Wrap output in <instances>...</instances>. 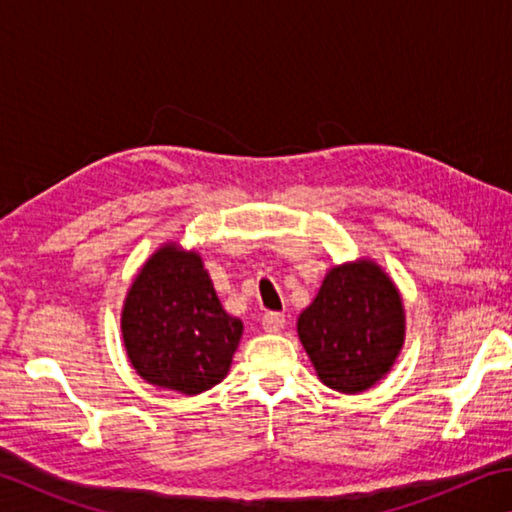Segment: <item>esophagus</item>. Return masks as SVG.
Here are the masks:
<instances>
[{
    "label": "esophagus",
    "instance_id": "1",
    "mask_svg": "<svg viewBox=\"0 0 512 512\" xmlns=\"http://www.w3.org/2000/svg\"><path fill=\"white\" fill-rule=\"evenodd\" d=\"M262 325L266 332H280V329H284V325H287V318H284V314H280V311H268V314H264L262 318Z\"/></svg>",
    "mask_w": 512,
    "mask_h": 512
}]
</instances>
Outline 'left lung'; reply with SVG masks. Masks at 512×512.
<instances>
[{
	"label": "left lung",
	"instance_id": "1",
	"mask_svg": "<svg viewBox=\"0 0 512 512\" xmlns=\"http://www.w3.org/2000/svg\"><path fill=\"white\" fill-rule=\"evenodd\" d=\"M298 336L325 386L348 395L368 391L404 345L400 291L370 259L334 266L300 314Z\"/></svg>",
	"mask_w": 512,
	"mask_h": 512
}]
</instances>
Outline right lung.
<instances>
[{
	"instance_id": "obj_1",
	"label": "right lung",
	"mask_w": 512,
	"mask_h": 512,
	"mask_svg": "<svg viewBox=\"0 0 512 512\" xmlns=\"http://www.w3.org/2000/svg\"><path fill=\"white\" fill-rule=\"evenodd\" d=\"M241 332L244 323L221 307L201 255L176 241L140 268L121 309L137 375L183 395L203 393L228 375Z\"/></svg>"
}]
</instances>
